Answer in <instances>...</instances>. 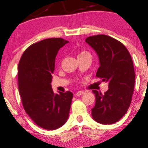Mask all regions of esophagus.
Wrapping results in <instances>:
<instances>
[{
	"instance_id": "obj_1",
	"label": "esophagus",
	"mask_w": 148,
	"mask_h": 148,
	"mask_svg": "<svg viewBox=\"0 0 148 148\" xmlns=\"http://www.w3.org/2000/svg\"><path fill=\"white\" fill-rule=\"evenodd\" d=\"M84 94V92H83V91H79V92H77L76 93V96H81V95H82V94Z\"/></svg>"
}]
</instances>
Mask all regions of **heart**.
<instances>
[{
	"mask_svg": "<svg viewBox=\"0 0 148 148\" xmlns=\"http://www.w3.org/2000/svg\"><path fill=\"white\" fill-rule=\"evenodd\" d=\"M83 56H90L91 57V55H90V53L87 51H82L79 53V55H78V58L79 57H83Z\"/></svg>",
	"mask_w": 148,
	"mask_h": 148,
	"instance_id": "obj_1",
	"label": "heart"
}]
</instances>
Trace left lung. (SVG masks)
Segmentation results:
<instances>
[{
	"instance_id": "obj_1",
	"label": "left lung",
	"mask_w": 148,
	"mask_h": 148,
	"mask_svg": "<svg viewBox=\"0 0 148 148\" xmlns=\"http://www.w3.org/2000/svg\"><path fill=\"white\" fill-rule=\"evenodd\" d=\"M85 42L99 56L100 67L96 76L109 83L104 95L92 91L96 97L92 118L104 125L114 123L125 114L132 101L135 82L132 59L125 45L109 36H89Z\"/></svg>"
}]
</instances>
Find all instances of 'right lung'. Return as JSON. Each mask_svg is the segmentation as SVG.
Instances as JSON below:
<instances>
[{"instance_id": "obj_1", "label": "right lung", "mask_w": 148, "mask_h": 148, "mask_svg": "<svg viewBox=\"0 0 148 148\" xmlns=\"http://www.w3.org/2000/svg\"><path fill=\"white\" fill-rule=\"evenodd\" d=\"M68 42L52 38L35 42L23 52L18 67L25 111L37 125L49 130L63 126L69 117L73 94H55L51 85L57 53Z\"/></svg>"}]
</instances>
